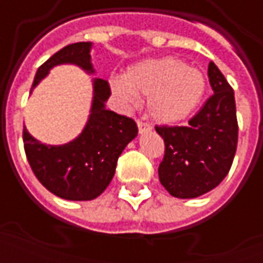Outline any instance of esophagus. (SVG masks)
Instances as JSON below:
<instances>
[{"label":"esophagus","mask_w":263,"mask_h":263,"mask_svg":"<svg viewBox=\"0 0 263 263\" xmlns=\"http://www.w3.org/2000/svg\"><path fill=\"white\" fill-rule=\"evenodd\" d=\"M138 129H139V134H145V132L152 131V125L143 121H138Z\"/></svg>","instance_id":"1"}]
</instances>
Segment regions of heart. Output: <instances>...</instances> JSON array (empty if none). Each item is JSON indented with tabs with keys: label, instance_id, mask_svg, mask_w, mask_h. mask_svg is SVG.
Listing matches in <instances>:
<instances>
[{
	"label": "heart",
	"instance_id": "obj_1",
	"mask_svg": "<svg viewBox=\"0 0 263 263\" xmlns=\"http://www.w3.org/2000/svg\"><path fill=\"white\" fill-rule=\"evenodd\" d=\"M205 77L196 67L172 56L148 59L131 66L125 77H114L111 90L126 108L148 96V111L154 120L176 124L198 108L205 92Z\"/></svg>",
	"mask_w": 263,
	"mask_h": 263
}]
</instances>
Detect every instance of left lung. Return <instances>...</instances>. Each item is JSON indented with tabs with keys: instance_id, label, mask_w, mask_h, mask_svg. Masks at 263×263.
<instances>
[{
	"instance_id": "obj_1",
	"label": "left lung",
	"mask_w": 263,
	"mask_h": 263,
	"mask_svg": "<svg viewBox=\"0 0 263 263\" xmlns=\"http://www.w3.org/2000/svg\"><path fill=\"white\" fill-rule=\"evenodd\" d=\"M214 94L187 126H156L165 141L162 186L177 198H194L217 187L231 169L238 142L235 98L220 69L210 62Z\"/></svg>"
}]
</instances>
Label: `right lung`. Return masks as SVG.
<instances>
[{"mask_svg":"<svg viewBox=\"0 0 263 263\" xmlns=\"http://www.w3.org/2000/svg\"><path fill=\"white\" fill-rule=\"evenodd\" d=\"M91 42L67 45L49 58L36 71L31 92L59 65H76L88 74ZM111 96L108 83L92 80V103L86 126L77 138L65 145H45L24 126V148L37 180L50 193L65 200L87 201L98 197L112 180L117 160L138 135L135 121L105 108Z\"/></svg>","mask_w":263,"mask_h":263,"instance_id":"right-lung-1","label":"right lung"}]
</instances>
